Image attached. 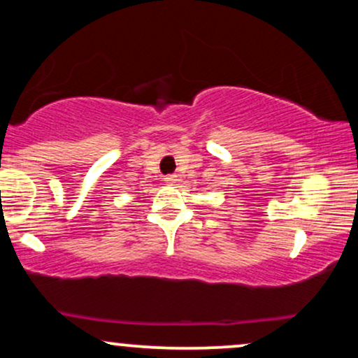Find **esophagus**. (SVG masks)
Masks as SVG:
<instances>
[{"label": "esophagus", "mask_w": 358, "mask_h": 358, "mask_svg": "<svg viewBox=\"0 0 358 358\" xmlns=\"http://www.w3.org/2000/svg\"><path fill=\"white\" fill-rule=\"evenodd\" d=\"M163 180H165L166 185H175L176 180H178V178H176V175H166Z\"/></svg>", "instance_id": "34e87169"}]
</instances>
